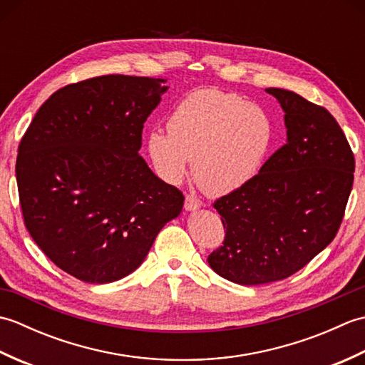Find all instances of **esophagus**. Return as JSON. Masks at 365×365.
Instances as JSON below:
<instances>
[{
    "label": "esophagus",
    "instance_id": "1",
    "mask_svg": "<svg viewBox=\"0 0 365 365\" xmlns=\"http://www.w3.org/2000/svg\"><path fill=\"white\" fill-rule=\"evenodd\" d=\"M199 207H200V200L197 197L191 196V195L185 197V210L187 212H195Z\"/></svg>",
    "mask_w": 365,
    "mask_h": 365
}]
</instances>
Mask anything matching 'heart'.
I'll list each match as a JSON object with an SVG mask.
<instances>
[{"instance_id": "b5f03b06", "label": "heart", "mask_w": 365, "mask_h": 365, "mask_svg": "<svg viewBox=\"0 0 365 365\" xmlns=\"http://www.w3.org/2000/svg\"><path fill=\"white\" fill-rule=\"evenodd\" d=\"M168 130L147 135V153L163 180L177 185L188 173L208 196L246 187L274 141L269 115L242 96L220 89L191 92L170 113Z\"/></svg>"}]
</instances>
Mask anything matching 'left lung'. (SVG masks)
Wrapping results in <instances>:
<instances>
[{"label":"left lung","mask_w":365,"mask_h":365,"mask_svg":"<svg viewBox=\"0 0 365 365\" xmlns=\"http://www.w3.org/2000/svg\"><path fill=\"white\" fill-rule=\"evenodd\" d=\"M267 92L285 113L287 143L246 187L213 204L226 237L208 265L242 285L307 265L334 240L353 188L354 155L331 113L292 91Z\"/></svg>","instance_id":"1"}]
</instances>
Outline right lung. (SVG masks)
I'll use <instances>...</instances> for the list:
<instances>
[{
    "mask_svg": "<svg viewBox=\"0 0 365 365\" xmlns=\"http://www.w3.org/2000/svg\"><path fill=\"white\" fill-rule=\"evenodd\" d=\"M166 80L103 75L61 88L38 108L19 145L25 226L54 265L91 284L141 265L183 195L139 155L144 122Z\"/></svg>",
    "mask_w": 365,
    "mask_h": 365,
    "instance_id": "obj_1",
    "label": "right lung"
}]
</instances>
